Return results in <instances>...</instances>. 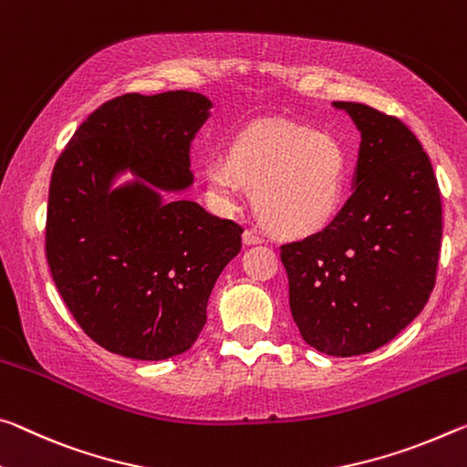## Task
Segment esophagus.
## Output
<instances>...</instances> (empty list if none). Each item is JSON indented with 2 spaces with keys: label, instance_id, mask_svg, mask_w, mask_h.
<instances>
[{
  "label": "esophagus",
  "instance_id": "esophagus-1",
  "mask_svg": "<svg viewBox=\"0 0 467 467\" xmlns=\"http://www.w3.org/2000/svg\"><path fill=\"white\" fill-rule=\"evenodd\" d=\"M243 243H245V245H255V243H262V236L257 234L255 231H247L243 233Z\"/></svg>",
  "mask_w": 467,
  "mask_h": 467
}]
</instances>
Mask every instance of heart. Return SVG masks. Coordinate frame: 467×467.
Here are the masks:
<instances>
[{
  "mask_svg": "<svg viewBox=\"0 0 467 467\" xmlns=\"http://www.w3.org/2000/svg\"><path fill=\"white\" fill-rule=\"evenodd\" d=\"M205 191L220 210L233 212L254 189V205L270 231L301 236L335 216L345 184L340 145L330 135L285 120L243 130L231 155L207 161Z\"/></svg>",
  "mask_w": 467,
  "mask_h": 467,
  "instance_id": "heart-1",
  "label": "heart"
}]
</instances>
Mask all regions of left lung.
I'll list each match as a JSON object with an SVG mask.
<instances>
[{"label":"left lung","instance_id":"left-lung-1","mask_svg":"<svg viewBox=\"0 0 467 467\" xmlns=\"http://www.w3.org/2000/svg\"><path fill=\"white\" fill-rule=\"evenodd\" d=\"M361 132L355 187L335 220L280 245L288 306L314 349L351 358L395 338L436 283L442 205L428 153L399 120L335 101Z\"/></svg>","mask_w":467,"mask_h":467}]
</instances>
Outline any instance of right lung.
<instances>
[{
  "instance_id": "add662e5",
  "label": "right lung",
  "mask_w": 467,
  "mask_h": 467,
  "mask_svg": "<svg viewBox=\"0 0 467 467\" xmlns=\"http://www.w3.org/2000/svg\"><path fill=\"white\" fill-rule=\"evenodd\" d=\"M210 99L191 91L127 93L87 116L49 182L46 257L66 307L103 349L158 361L193 347L243 228L158 189L193 182L189 147ZM140 176L109 194L120 169Z\"/></svg>"
}]
</instances>
